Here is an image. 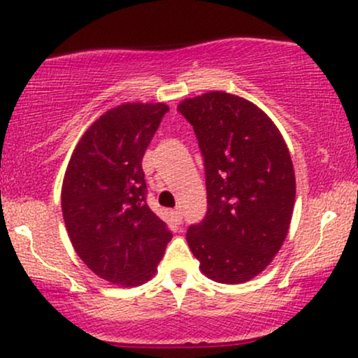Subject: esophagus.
Here are the masks:
<instances>
[{
  "label": "esophagus",
  "instance_id": "esophagus-1",
  "mask_svg": "<svg viewBox=\"0 0 358 358\" xmlns=\"http://www.w3.org/2000/svg\"><path fill=\"white\" fill-rule=\"evenodd\" d=\"M171 216H173V220H175V223H176V224L182 223V218H183V216H182V211H180L178 208H176V210L171 211Z\"/></svg>",
  "mask_w": 358,
  "mask_h": 358
}]
</instances>
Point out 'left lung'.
Here are the masks:
<instances>
[{"instance_id": "8db88e82", "label": "left lung", "mask_w": 358, "mask_h": 358, "mask_svg": "<svg viewBox=\"0 0 358 358\" xmlns=\"http://www.w3.org/2000/svg\"><path fill=\"white\" fill-rule=\"evenodd\" d=\"M178 112L203 157L208 210L187 241L216 282L239 284L273 261L291 223L296 178L282 135L255 103L226 92L187 99Z\"/></svg>"}]
</instances>
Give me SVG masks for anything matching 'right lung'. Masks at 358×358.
Here are the masks:
<instances>
[{
  "label": "right lung",
  "instance_id": "obj_1",
  "mask_svg": "<svg viewBox=\"0 0 358 358\" xmlns=\"http://www.w3.org/2000/svg\"><path fill=\"white\" fill-rule=\"evenodd\" d=\"M169 112L165 103H124L79 140L62 183L71 243L99 278L132 287L155 274L171 231L147 205L142 158Z\"/></svg>",
  "mask_w": 358,
  "mask_h": 358
}]
</instances>
